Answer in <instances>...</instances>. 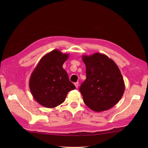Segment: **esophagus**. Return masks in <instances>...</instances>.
Here are the masks:
<instances>
[{
  "instance_id": "1",
  "label": "esophagus",
  "mask_w": 148,
  "mask_h": 148,
  "mask_svg": "<svg viewBox=\"0 0 148 148\" xmlns=\"http://www.w3.org/2000/svg\"><path fill=\"white\" fill-rule=\"evenodd\" d=\"M75 85L76 88H78V85H79V83H78V82H76V83H75Z\"/></svg>"
}]
</instances>
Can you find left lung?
<instances>
[{
    "label": "left lung",
    "mask_w": 148,
    "mask_h": 148,
    "mask_svg": "<svg viewBox=\"0 0 148 148\" xmlns=\"http://www.w3.org/2000/svg\"><path fill=\"white\" fill-rule=\"evenodd\" d=\"M86 79L79 91L84 104L95 112L109 110L122 98L125 83L120 71L114 61L106 55L95 53L84 55Z\"/></svg>",
    "instance_id": "left-lung-1"
}]
</instances>
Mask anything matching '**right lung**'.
Masks as SVG:
<instances>
[{
    "label": "right lung",
    "mask_w": 148,
    "mask_h": 148,
    "mask_svg": "<svg viewBox=\"0 0 148 148\" xmlns=\"http://www.w3.org/2000/svg\"><path fill=\"white\" fill-rule=\"evenodd\" d=\"M69 57V53L55 49L43 56L34 69L29 86L39 104L47 108L56 107L65 101L69 91L76 88L62 66Z\"/></svg>",
    "instance_id": "right-lung-1"
}]
</instances>
